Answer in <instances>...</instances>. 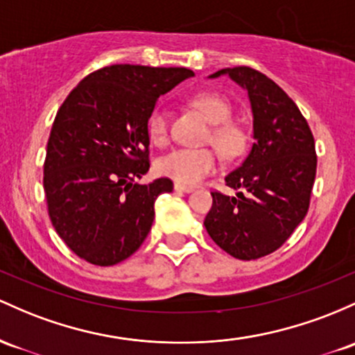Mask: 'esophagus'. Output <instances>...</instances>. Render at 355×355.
I'll return each instance as SVG.
<instances>
[{"label": "esophagus", "instance_id": "34e87169", "mask_svg": "<svg viewBox=\"0 0 355 355\" xmlns=\"http://www.w3.org/2000/svg\"><path fill=\"white\" fill-rule=\"evenodd\" d=\"M175 190L177 192H184V193H190L193 190V187H189V185H182V184H175Z\"/></svg>", "mask_w": 355, "mask_h": 355}]
</instances>
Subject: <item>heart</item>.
<instances>
[{"instance_id":"obj_1","label":"heart","mask_w":355,"mask_h":355,"mask_svg":"<svg viewBox=\"0 0 355 355\" xmlns=\"http://www.w3.org/2000/svg\"><path fill=\"white\" fill-rule=\"evenodd\" d=\"M192 106L198 109L209 123L212 131L209 141L217 148L224 158H234L246 145V135L239 124L232 123V107L229 101L217 94H198L192 99ZM170 121L168 112L163 107L155 109L148 121V133L157 146L168 141ZM217 166V155L210 148H178L163 155L157 162V171L162 177L171 178L182 185H196L202 178L212 173Z\"/></svg>"}]
</instances>
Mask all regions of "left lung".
Instances as JSON below:
<instances>
[{
    "label": "left lung",
    "mask_w": 355,
    "mask_h": 355,
    "mask_svg": "<svg viewBox=\"0 0 355 355\" xmlns=\"http://www.w3.org/2000/svg\"><path fill=\"white\" fill-rule=\"evenodd\" d=\"M224 73L248 91L254 143L243 165L225 177V185L241 192H212L204 225L227 254L251 261L282 248L305 219L317 173L315 139L297 104L270 77L232 67L210 79Z\"/></svg>",
    "instance_id": "obj_1"
}]
</instances>
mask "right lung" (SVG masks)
<instances>
[{"label":"right lung","instance_id":"right-lung-1","mask_svg":"<svg viewBox=\"0 0 355 355\" xmlns=\"http://www.w3.org/2000/svg\"><path fill=\"white\" fill-rule=\"evenodd\" d=\"M193 72L118 64L80 80L58 109L44 165L49 216L79 258L112 266L143 244L170 178L135 184L150 170L148 121L162 94Z\"/></svg>","mask_w":355,"mask_h":355}]
</instances>
